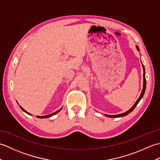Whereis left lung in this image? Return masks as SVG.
<instances>
[{"label": "left lung", "instance_id": "8db88e82", "mask_svg": "<svg viewBox=\"0 0 160 160\" xmlns=\"http://www.w3.org/2000/svg\"><path fill=\"white\" fill-rule=\"evenodd\" d=\"M136 48L138 51H140V49H139L138 46H136ZM142 67H143V69H144V74H143V79H144V82H143V89H142V93L140 94V98H138V100L136 101V102L135 103V104L132 106L130 109H129L128 111H127V112H124V113H121V114H118V115H107L105 114V116L107 117H109V118H120V117H124L125 116V115H127L128 114H129L131 113V112H132V111H133L134 108H135V107L137 106L138 104L139 103V102L140 101V100L142 99V98H143L144 96V92H145V90H146V84H147V82H146V78H145V69H144V66L143 65V64H142Z\"/></svg>", "mask_w": 160, "mask_h": 160}]
</instances>
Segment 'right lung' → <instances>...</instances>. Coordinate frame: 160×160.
Listing matches in <instances>:
<instances>
[{
	"mask_svg": "<svg viewBox=\"0 0 160 160\" xmlns=\"http://www.w3.org/2000/svg\"><path fill=\"white\" fill-rule=\"evenodd\" d=\"M20 108H21V109H22V110L24 112H25L26 113H28V114H29V115H31V114H30L29 113H28V111H26L25 109H24L23 108H22V107H20ZM61 109H62V108H60V110L57 111H56V112H54V113H52V114H49V115H45V116H37V118H47L52 117V116H53V115H55V114H56V113H58V112H59V111H60Z\"/></svg>",
	"mask_w": 160,
	"mask_h": 160,
	"instance_id": "right-lung-1",
	"label": "right lung"
}]
</instances>
